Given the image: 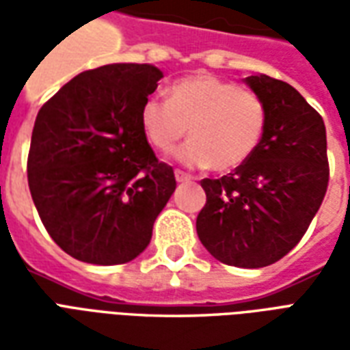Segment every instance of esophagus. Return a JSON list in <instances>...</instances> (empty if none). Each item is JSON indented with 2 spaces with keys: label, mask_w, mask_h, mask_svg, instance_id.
<instances>
[{
  "label": "esophagus",
  "mask_w": 350,
  "mask_h": 350,
  "mask_svg": "<svg viewBox=\"0 0 350 350\" xmlns=\"http://www.w3.org/2000/svg\"><path fill=\"white\" fill-rule=\"evenodd\" d=\"M174 176H176V182H180V183L191 182V180H193V176L187 174V172H183V170H176Z\"/></svg>",
  "instance_id": "esophagus-1"
}]
</instances>
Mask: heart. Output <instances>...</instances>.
I'll list each match as a JSON object with an SVG mask.
<instances>
[{"label":"heart","instance_id":"1","mask_svg":"<svg viewBox=\"0 0 350 350\" xmlns=\"http://www.w3.org/2000/svg\"><path fill=\"white\" fill-rule=\"evenodd\" d=\"M266 120V105L257 93L206 72L174 82L168 100L152 97L140 108V127L155 150L170 152L189 127L191 140L176 159L221 172L242 167L255 153Z\"/></svg>","mask_w":350,"mask_h":350}]
</instances>
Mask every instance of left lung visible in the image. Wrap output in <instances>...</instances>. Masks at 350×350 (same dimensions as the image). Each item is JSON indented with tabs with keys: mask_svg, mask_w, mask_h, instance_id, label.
<instances>
[{
	"mask_svg": "<svg viewBox=\"0 0 350 350\" xmlns=\"http://www.w3.org/2000/svg\"><path fill=\"white\" fill-rule=\"evenodd\" d=\"M243 82L268 120L250 159L219 180L204 178L197 234L210 255L238 268L278 262L300 242L328 187L326 127L291 84L266 75Z\"/></svg>",
	"mask_w": 350,
	"mask_h": 350,
	"instance_id": "8db88e82",
	"label": "left lung"
}]
</instances>
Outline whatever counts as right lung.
<instances>
[{"label":"right lung","instance_id":"obj_1","mask_svg":"<svg viewBox=\"0 0 350 350\" xmlns=\"http://www.w3.org/2000/svg\"><path fill=\"white\" fill-rule=\"evenodd\" d=\"M163 72L150 64L84 71L37 114L27 183L50 238L82 262L137 258L176 189L140 127V108Z\"/></svg>","mask_w":350,"mask_h":350}]
</instances>
